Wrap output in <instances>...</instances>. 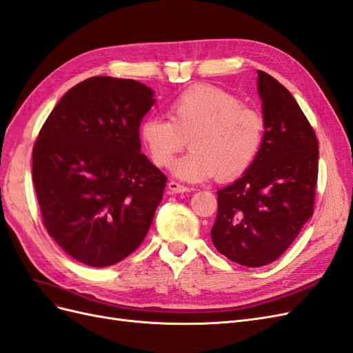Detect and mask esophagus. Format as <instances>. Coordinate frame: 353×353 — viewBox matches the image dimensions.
<instances>
[{
  "instance_id": "obj_1",
  "label": "esophagus",
  "mask_w": 353,
  "mask_h": 353,
  "mask_svg": "<svg viewBox=\"0 0 353 353\" xmlns=\"http://www.w3.org/2000/svg\"><path fill=\"white\" fill-rule=\"evenodd\" d=\"M168 188H169L170 193H188V191L191 190L187 185H183V184L176 183V181H170V183L168 184Z\"/></svg>"
}]
</instances>
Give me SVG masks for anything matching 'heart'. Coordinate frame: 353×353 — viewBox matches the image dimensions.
Returning a JSON list of instances; mask_svg holds the SVG:
<instances>
[{"instance_id":"heart-1","label":"heart","mask_w":353,"mask_h":353,"mask_svg":"<svg viewBox=\"0 0 353 353\" xmlns=\"http://www.w3.org/2000/svg\"><path fill=\"white\" fill-rule=\"evenodd\" d=\"M169 121L147 117L140 137L159 168H169L190 140L193 148L175 163V175L191 183L241 175L258 157L263 143L262 114L230 91L199 85L179 94L169 105Z\"/></svg>"}]
</instances>
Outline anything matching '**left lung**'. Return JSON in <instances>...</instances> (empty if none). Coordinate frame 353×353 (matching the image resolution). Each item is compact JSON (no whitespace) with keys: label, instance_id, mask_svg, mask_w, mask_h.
I'll use <instances>...</instances> for the list:
<instances>
[{"label":"left lung","instance_id":"8db88e82","mask_svg":"<svg viewBox=\"0 0 353 353\" xmlns=\"http://www.w3.org/2000/svg\"><path fill=\"white\" fill-rule=\"evenodd\" d=\"M265 134L261 152L236 183L218 191L210 236L216 250L249 268L276 261L314 213L318 140L285 87L258 70Z\"/></svg>","mask_w":353,"mask_h":353}]
</instances>
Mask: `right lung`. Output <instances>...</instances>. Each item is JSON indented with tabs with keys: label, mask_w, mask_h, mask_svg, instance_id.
Here are the masks:
<instances>
[{
	"label": "right lung",
	"mask_w": 353,
	"mask_h": 353,
	"mask_svg": "<svg viewBox=\"0 0 353 353\" xmlns=\"http://www.w3.org/2000/svg\"><path fill=\"white\" fill-rule=\"evenodd\" d=\"M153 91L94 77L70 88L42 125L32 181L42 223L73 259L94 268L125 259L145 239L166 175L141 153Z\"/></svg>",
	"instance_id": "add662e5"
}]
</instances>
